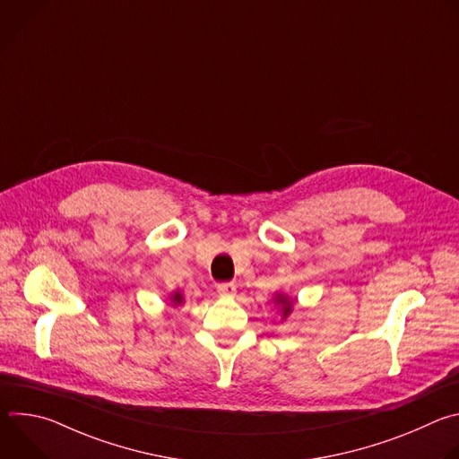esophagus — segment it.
Instances as JSON below:
<instances>
[{
	"mask_svg": "<svg viewBox=\"0 0 459 459\" xmlns=\"http://www.w3.org/2000/svg\"><path fill=\"white\" fill-rule=\"evenodd\" d=\"M218 292H220L221 296H232V294H236V285L230 283V281L218 283Z\"/></svg>",
	"mask_w": 459,
	"mask_h": 459,
	"instance_id": "1",
	"label": "esophagus"
}]
</instances>
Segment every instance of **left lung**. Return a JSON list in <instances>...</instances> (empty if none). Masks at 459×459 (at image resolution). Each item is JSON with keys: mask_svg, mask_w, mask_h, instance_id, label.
Wrapping results in <instances>:
<instances>
[{"mask_svg": "<svg viewBox=\"0 0 459 459\" xmlns=\"http://www.w3.org/2000/svg\"><path fill=\"white\" fill-rule=\"evenodd\" d=\"M278 301H280V303H283V316H287V314L290 312V303H289V301H287V298H283V296H280V298H278Z\"/></svg>", "mask_w": 459, "mask_h": 459, "instance_id": "8db88e82", "label": "left lung"}]
</instances>
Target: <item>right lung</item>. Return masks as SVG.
I'll return each instance as SVG.
<instances>
[{"label":"right lung","mask_w":459,"mask_h":459,"mask_svg":"<svg viewBox=\"0 0 459 459\" xmlns=\"http://www.w3.org/2000/svg\"><path fill=\"white\" fill-rule=\"evenodd\" d=\"M174 301H176V303H181V294H179V292L174 294Z\"/></svg>","instance_id":"right-lung-1"}]
</instances>
